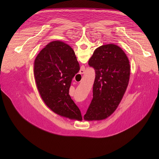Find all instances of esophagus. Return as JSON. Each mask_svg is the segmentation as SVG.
<instances>
[{"instance_id": "34e87169", "label": "esophagus", "mask_w": 159, "mask_h": 159, "mask_svg": "<svg viewBox=\"0 0 159 159\" xmlns=\"http://www.w3.org/2000/svg\"><path fill=\"white\" fill-rule=\"evenodd\" d=\"M80 73L81 74H83V73H84V70H81L80 71Z\"/></svg>"}]
</instances>
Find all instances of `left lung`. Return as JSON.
Here are the masks:
<instances>
[{"instance_id":"obj_1","label":"left lung","mask_w":159,"mask_h":159,"mask_svg":"<svg viewBox=\"0 0 159 159\" xmlns=\"http://www.w3.org/2000/svg\"><path fill=\"white\" fill-rule=\"evenodd\" d=\"M88 64L95 70V78L93 99L84 119L102 120L115 111L126 90L130 74L129 62L120 48L106 44L95 50Z\"/></svg>"}]
</instances>
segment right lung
I'll use <instances>...</instances> for the list:
<instances>
[{
	"instance_id": "obj_1",
	"label": "right lung",
	"mask_w": 159,
	"mask_h": 159,
	"mask_svg": "<svg viewBox=\"0 0 159 159\" xmlns=\"http://www.w3.org/2000/svg\"><path fill=\"white\" fill-rule=\"evenodd\" d=\"M79 70L73 49L61 41L48 44L35 60V79L45 104L58 115L81 120L80 111L69 94L72 79Z\"/></svg>"
}]
</instances>
